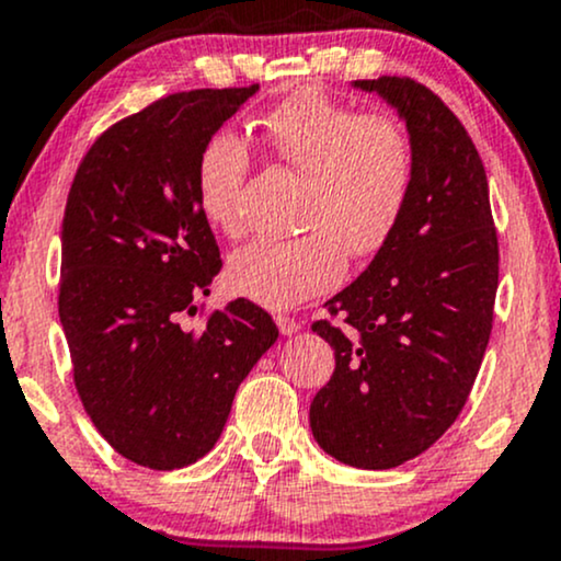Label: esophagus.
<instances>
[{
  "instance_id": "1",
  "label": "esophagus",
  "mask_w": 561,
  "mask_h": 561,
  "mask_svg": "<svg viewBox=\"0 0 561 561\" xmlns=\"http://www.w3.org/2000/svg\"><path fill=\"white\" fill-rule=\"evenodd\" d=\"M274 321H276V327H279L282 334H295L300 330V321L295 317H287V313H276Z\"/></svg>"
}]
</instances>
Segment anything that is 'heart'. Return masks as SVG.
I'll list each match as a JSON object with an SVG mask.
<instances>
[{"label": "heart", "mask_w": 561, "mask_h": 561, "mask_svg": "<svg viewBox=\"0 0 561 561\" xmlns=\"http://www.w3.org/2000/svg\"><path fill=\"white\" fill-rule=\"evenodd\" d=\"M268 156L306 173L300 227L293 240H259L229 255L227 282L259 306L293 308L343 282L347 253L375 259L392 242L416 179L414 137L401 115L337 100L302 87L259 118ZM253 156L234 131H216L199 147L195 192L210 227L237 237L240 199Z\"/></svg>", "instance_id": "heart-1"}]
</instances>
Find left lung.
Segmentation results:
<instances>
[{
    "label": "left lung",
    "mask_w": 561,
    "mask_h": 561,
    "mask_svg": "<svg viewBox=\"0 0 561 561\" xmlns=\"http://www.w3.org/2000/svg\"><path fill=\"white\" fill-rule=\"evenodd\" d=\"M356 87L405 118L416 179L392 242L311 324L334 347L311 430L343 465L390 469L433 446L472 392L493 330L499 234L485 165L446 102L409 76Z\"/></svg>",
    "instance_id": "8db88e82"
}]
</instances>
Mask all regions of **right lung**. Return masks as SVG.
I'll list each match as a JSON object with an SVG mask.
<instances>
[{"instance_id": "obj_1", "label": "right lung", "mask_w": 561, "mask_h": 561, "mask_svg": "<svg viewBox=\"0 0 561 561\" xmlns=\"http://www.w3.org/2000/svg\"><path fill=\"white\" fill-rule=\"evenodd\" d=\"M259 83L190 89L100 134L70 184L57 311L83 411L121 456L179 469L208 454L248 371L279 337L250 300L199 311L221 272L195 163Z\"/></svg>"}]
</instances>
